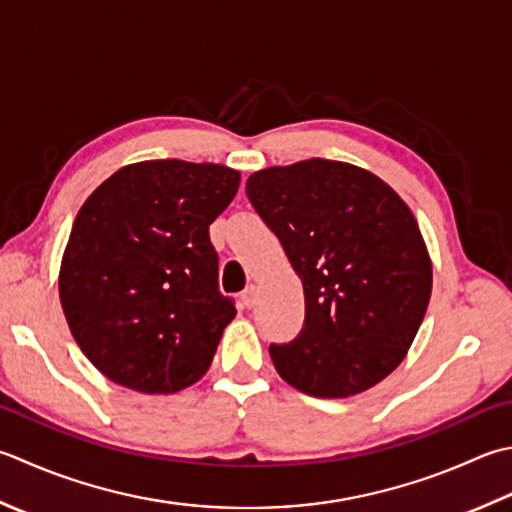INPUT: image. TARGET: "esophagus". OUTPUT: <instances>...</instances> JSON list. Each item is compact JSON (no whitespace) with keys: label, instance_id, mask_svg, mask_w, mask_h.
Wrapping results in <instances>:
<instances>
[{"label":"esophagus","instance_id":"1","mask_svg":"<svg viewBox=\"0 0 512 512\" xmlns=\"http://www.w3.org/2000/svg\"><path fill=\"white\" fill-rule=\"evenodd\" d=\"M242 304L246 306V308H253L255 304H257V288L250 284L244 293H242Z\"/></svg>","mask_w":512,"mask_h":512}]
</instances>
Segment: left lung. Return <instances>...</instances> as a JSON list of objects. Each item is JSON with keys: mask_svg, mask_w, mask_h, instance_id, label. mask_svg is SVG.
Returning <instances> with one entry per match:
<instances>
[{"mask_svg": "<svg viewBox=\"0 0 512 512\" xmlns=\"http://www.w3.org/2000/svg\"><path fill=\"white\" fill-rule=\"evenodd\" d=\"M246 193L302 279V333L270 346L299 393L344 399L404 362L433 290L413 210L384 179L348 162L304 159L248 177Z\"/></svg>", "mask_w": 512, "mask_h": 512, "instance_id": "left-lung-1", "label": "left lung"}]
</instances>
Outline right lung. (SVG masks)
<instances>
[{"instance_id":"obj_1","label":"right lung","mask_w":512,"mask_h":512,"mask_svg":"<svg viewBox=\"0 0 512 512\" xmlns=\"http://www.w3.org/2000/svg\"><path fill=\"white\" fill-rule=\"evenodd\" d=\"M239 170L184 159L119 168L79 208L59 266L77 346L110 382L144 395L193 386L237 310L217 290L208 226Z\"/></svg>"}]
</instances>
